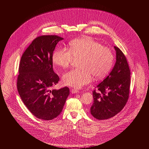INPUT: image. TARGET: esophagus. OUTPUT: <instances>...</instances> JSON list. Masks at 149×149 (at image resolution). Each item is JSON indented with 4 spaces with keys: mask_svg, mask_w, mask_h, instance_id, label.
<instances>
[{
    "mask_svg": "<svg viewBox=\"0 0 149 149\" xmlns=\"http://www.w3.org/2000/svg\"><path fill=\"white\" fill-rule=\"evenodd\" d=\"M71 92L72 93H77L79 92V91H78L77 89H72L71 90Z\"/></svg>",
    "mask_w": 149,
    "mask_h": 149,
    "instance_id": "1",
    "label": "esophagus"
}]
</instances>
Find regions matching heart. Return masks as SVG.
<instances>
[{
  "mask_svg": "<svg viewBox=\"0 0 149 149\" xmlns=\"http://www.w3.org/2000/svg\"><path fill=\"white\" fill-rule=\"evenodd\" d=\"M69 45V50L57 48L52 56L53 64L63 69L68 68L74 59L79 58L78 65L79 68L64 74V85L80 88L91 82L92 76L100 79L109 72L113 61V55L109 48L89 37L75 39Z\"/></svg>",
  "mask_w": 149,
  "mask_h": 149,
  "instance_id": "heart-1",
  "label": "heart"
}]
</instances>
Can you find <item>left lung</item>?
<instances>
[{"label": "left lung", "mask_w": 149, "mask_h": 149, "mask_svg": "<svg viewBox=\"0 0 149 149\" xmlns=\"http://www.w3.org/2000/svg\"><path fill=\"white\" fill-rule=\"evenodd\" d=\"M116 63L107 77L93 91V103L90 112L96 119L115 116L125 106L129 94L130 71L126 58L120 49L114 46Z\"/></svg>", "instance_id": "1"}]
</instances>
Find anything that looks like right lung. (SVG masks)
I'll return each instance as SVG.
<instances>
[{"label":"right lung","mask_w":149,"mask_h":149,"mask_svg":"<svg viewBox=\"0 0 149 149\" xmlns=\"http://www.w3.org/2000/svg\"><path fill=\"white\" fill-rule=\"evenodd\" d=\"M63 39L56 35L38 37L20 60L17 91L27 109L40 119L50 120L57 117L70 94L67 86L51 89L60 79L53 71L52 56L56 45Z\"/></svg>","instance_id":"add662e5"}]
</instances>
